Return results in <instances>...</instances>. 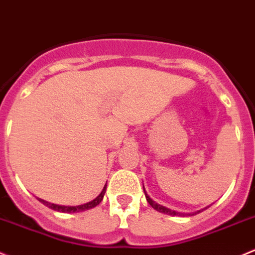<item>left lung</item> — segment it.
Masks as SVG:
<instances>
[{
  "mask_svg": "<svg viewBox=\"0 0 255 255\" xmlns=\"http://www.w3.org/2000/svg\"><path fill=\"white\" fill-rule=\"evenodd\" d=\"M144 188V187H143ZM144 193H145V198H146V200H148V203L150 205L152 206V208L155 209V210L156 211H160V213H163V214H167V215H179V216H184V215H187V214H183V213H176V211H173V210H170V209H167V208H165V206H162V205H160V204H157V203H155L154 200L151 199V198L149 197L148 194H146V192H145V189H144ZM198 213H200V211H198ZM194 214H197V213H193V214H188V215H194Z\"/></svg>",
  "mask_w": 255,
  "mask_h": 255,
  "instance_id": "left-lung-1",
  "label": "left lung"
}]
</instances>
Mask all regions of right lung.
<instances>
[{
  "mask_svg": "<svg viewBox=\"0 0 255 255\" xmlns=\"http://www.w3.org/2000/svg\"><path fill=\"white\" fill-rule=\"evenodd\" d=\"M105 192H106V184H105V187H104L103 191H101L100 194H99L98 197L95 198V199L92 200V202L87 203V204L78 205V206H62V205H56V204H51V203L46 202V200H44V199H40V198H37V199H39L40 203H42V204H44V205H46L47 208L52 209V210H56V211H60V213H79V211L89 210V209L95 208L96 205L100 204L101 200H103V198H104V195H105Z\"/></svg>",
  "mask_w": 255,
  "mask_h": 255,
  "instance_id": "obj_1",
  "label": "right lung"
}]
</instances>
